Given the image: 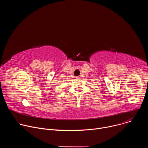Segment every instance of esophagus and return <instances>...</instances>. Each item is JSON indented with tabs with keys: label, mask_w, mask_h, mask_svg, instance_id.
Segmentation results:
<instances>
[{
	"label": "esophagus",
	"mask_w": 148,
	"mask_h": 148,
	"mask_svg": "<svg viewBox=\"0 0 148 148\" xmlns=\"http://www.w3.org/2000/svg\"><path fill=\"white\" fill-rule=\"evenodd\" d=\"M76 78L78 79H80V78H81V77H80V76H77V77H76Z\"/></svg>",
	"instance_id": "34e87169"
}]
</instances>
